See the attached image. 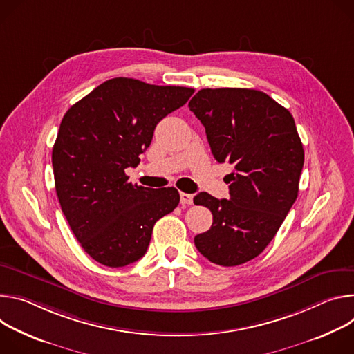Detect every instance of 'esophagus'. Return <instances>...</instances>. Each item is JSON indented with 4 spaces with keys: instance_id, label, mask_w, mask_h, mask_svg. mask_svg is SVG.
<instances>
[{
    "instance_id": "obj_1",
    "label": "esophagus",
    "mask_w": 354,
    "mask_h": 354,
    "mask_svg": "<svg viewBox=\"0 0 354 354\" xmlns=\"http://www.w3.org/2000/svg\"><path fill=\"white\" fill-rule=\"evenodd\" d=\"M180 203L183 205H191L192 204V195L187 194V192H181L180 194Z\"/></svg>"
}]
</instances>
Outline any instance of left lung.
I'll list each match as a JSON object with an SVG mask.
<instances>
[{"label":"left lung","instance_id":"left-lung-1","mask_svg":"<svg viewBox=\"0 0 354 354\" xmlns=\"http://www.w3.org/2000/svg\"><path fill=\"white\" fill-rule=\"evenodd\" d=\"M188 106L204 125L215 160L233 166L229 200L208 192L194 197L214 216L194 243L215 264H243L267 248L298 197L304 147L294 118L250 88H204Z\"/></svg>","mask_w":354,"mask_h":354}]
</instances>
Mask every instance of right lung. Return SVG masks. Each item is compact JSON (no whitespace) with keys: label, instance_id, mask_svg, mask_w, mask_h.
Masks as SVG:
<instances>
[{"label":"right lung","instance_id":"right-lung-1","mask_svg":"<svg viewBox=\"0 0 354 354\" xmlns=\"http://www.w3.org/2000/svg\"><path fill=\"white\" fill-rule=\"evenodd\" d=\"M192 94L116 77L64 113L52 151L55 187L75 239L95 261L124 267L143 257L154 223L178 205L174 187L132 184L125 169L139 165L156 125Z\"/></svg>","mask_w":354,"mask_h":354}]
</instances>
